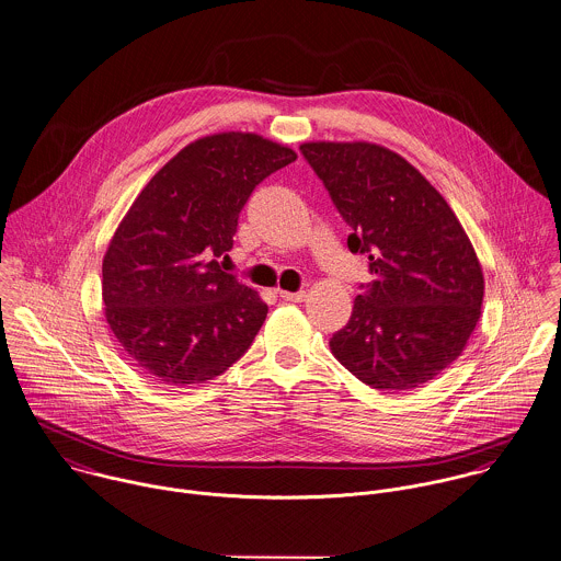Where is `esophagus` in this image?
<instances>
[{
	"label": "esophagus",
	"instance_id": "34e87169",
	"mask_svg": "<svg viewBox=\"0 0 561 561\" xmlns=\"http://www.w3.org/2000/svg\"><path fill=\"white\" fill-rule=\"evenodd\" d=\"M279 297L284 299V301H304L306 299V290H297V293H288V290H279Z\"/></svg>",
	"mask_w": 561,
	"mask_h": 561
}]
</instances>
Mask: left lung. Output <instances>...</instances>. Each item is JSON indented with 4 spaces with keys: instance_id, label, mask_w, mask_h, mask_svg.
<instances>
[{
    "instance_id": "left-lung-1",
    "label": "left lung",
    "mask_w": 561,
    "mask_h": 561,
    "mask_svg": "<svg viewBox=\"0 0 561 561\" xmlns=\"http://www.w3.org/2000/svg\"><path fill=\"white\" fill-rule=\"evenodd\" d=\"M304 159L369 257L352 317L332 334L339 363L360 382L415 389L455 363L477 328L483 271L444 196L400 154L367 141H312Z\"/></svg>"
}]
</instances>
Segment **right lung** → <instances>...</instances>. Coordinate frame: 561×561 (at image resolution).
Listing matches in <instances>:
<instances>
[{
    "mask_svg": "<svg viewBox=\"0 0 561 561\" xmlns=\"http://www.w3.org/2000/svg\"><path fill=\"white\" fill-rule=\"evenodd\" d=\"M295 159L251 133L203 137L130 205L102 262V299L115 339L154 380H214L251 347L268 306L218 260L253 190Z\"/></svg>",
    "mask_w": 561,
    "mask_h": 561,
    "instance_id": "1",
    "label": "right lung"
}]
</instances>
